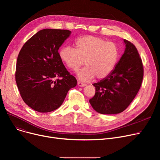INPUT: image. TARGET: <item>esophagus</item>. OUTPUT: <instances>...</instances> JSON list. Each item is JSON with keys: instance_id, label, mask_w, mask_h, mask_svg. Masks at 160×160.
Listing matches in <instances>:
<instances>
[{"instance_id": "34e87169", "label": "esophagus", "mask_w": 160, "mask_h": 160, "mask_svg": "<svg viewBox=\"0 0 160 160\" xmlns=\"http://www.w3.org/2000/svg\"><path fill=\"white\" fill-rule=\"evenodd\" d=\"M78 86L79 87H84L86 86V83H83L81 82H78Z\"/></svg>"}]
</instances>
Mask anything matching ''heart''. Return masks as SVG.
<instances>
[{"instance_id":"heart-1","label":"heart","mask_w":160,"mask_h":160,"mask_svg":"<svg viewBox=\"0 0 160 160\" xmlns=\"http://www.w3.org/2000/svg\"><path fill=\"white\" fill-rule=\"evenodd\" d=\"M75 48L63 47L60 57L66 66L72 71H77L85 63L86 67L78 72L82 82H88L96 77L104 78L114 69L119 58L116 44L94 36H86L75 41Z\"/></svg>"}]
</instances>
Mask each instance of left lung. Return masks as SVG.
Masks as SVG:
<instances>
[{"instance_id": "obj_1", "label": "left lung", "mask_w": 160, "mask_h": 160, "mask_svg": "<svg viewBox=\"0 0 160 160\" xmlns=\"http://www.w3.org/2000/svg\"><path fill=\"white\" fill-rule=\"evenodd\" d=\"M125 50L113 71L93 83L95 95L89 100L101 114H117L128 108L136 97L143 78V66L136 47L124 39Z\"/></svg>"}]
</instances>
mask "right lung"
Masks as SVG:
<instances>
[{"label": "right lung", "mask_w": 160, "mask_h": 160, "mask_svg": "<svg viewBox=\"0 0 160 160\" xmlns=\"http://www.w3.org/2000/svg\"><path fill=\"white\" fill-rule=\"evenodd\" d=\"M67 30L46 28L24 44L16 64L15 80L23 101L41 113L60 107L70 89L77 84L58 52L71 35Z\"/></svg>", "instance_id": "obj_1"}]
</instances>
